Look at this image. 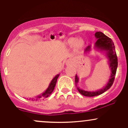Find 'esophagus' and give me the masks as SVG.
<instances>
[{"mask_svg": "<svg viewBox=\"0 0 128 128\" xmlns=\"http://www.w3.org/2000/svg\"><path fill=\"white\" fill-rule=\"evenodd\" d=\"M66 65H70V63H71V61H70V60H67V61H66Z\"/></svg>", "mask_w": 128, "mask_h": 128, "instance_id": "34e87169", "label": "esophagus"}]
</instances>
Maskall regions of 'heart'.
I'll list each match as a JSON object with an SVG mask.
<instances>
[{"label":"heart","instance_id":"obj_1","mask_svg":"<svg viewBox=\"0 0 128 128\" xmlns=\"http://www.w3.org/2000/svg\"><path fill=\"white\" fill-rule=\"evenodd\" d=\"M66 44L70 46H73L74 51H79L84 46L85 42L82 38H76L74 37H70L67 40Z\"/></svg>","mask_w":128,"mask_h":128}]
</instances>
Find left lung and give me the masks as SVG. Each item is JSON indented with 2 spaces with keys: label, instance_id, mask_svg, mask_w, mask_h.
I'll list each match as a JSON object with an SVG mask.
<instances>
[{
  "label": "left lung",
  "instance_id": "left-lung-1",
  "mask_svg": "<svg viewBox=\"0 0 128 128\" xmlns=\"http://www.w3.org/2000/svg\"><path fill=\"white\" fill-rule=\"evenodd\" d=\"M95 37L97 39L96 42H95L94 48L97 50L100 51L101 52H105L107 58L108 60V64H109L110 68H111V75L110 79L106 86L102 88V89L98 90L94 92H88L82 90L78 86V84L79 82V78L77 74L75 76V84L77 86V90L81 94L87 97H93L99 96L101 94L104 93L108 89L110 88L112 86L114 80L116 71H117V66H118V61H117V54L116 52L115 46L112 40L106 36H105L104 33L101 32H96L94 34ZM92 49V46L90 45L85 49V54L88 53Z\"/></svg>",
  "mask_w": 128,
  "mask_h": 128
}]
</instances>
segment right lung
Returning <instances> with one entry per match:
<instances>
[{
  "mask_svg": "<svg viewBox=\"0 0 128 128\" xmlns=\"http://www.w3.org/2000/svg\"><path fill=\"white\" fill-rule=\"evenodd\" d=\"M60 74H58L57 75H56L55 77L53 78V79L51 80L50 83L49 84V86L48 87V88L46 89V90L44 92H42V94H41L38 95L34 98H29V100H33V101H39V100H42L45 99V98H47L48 97H49L50 95L52 94V92L54 91V88H55V86L56 85V83L57 79H58V77H59Z\"/></svg>",
  "mask_w": 128,
  "mask_h": 128,
  "instance_id": "right-lung-1",
  "label": "right lung"
}]
</instances>
